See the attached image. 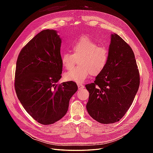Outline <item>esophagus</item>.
<instances>
[{
  "label": "esophagus",
  "mask_w": 153,
  "mask_h": 153,
  "mask_svg": "<svg viewBox=\"0 0 153 153\" xmlns=\"http://www.w3.org/2000/svg\"><path fill=\"white\" fill-rule=\"evenodd\" d=\"M77 85H78V89H83V88L84 87V85L82 84H80V83H78Z\"/></svg>",
  "instance_id": "34e87169"
}]
</instances>
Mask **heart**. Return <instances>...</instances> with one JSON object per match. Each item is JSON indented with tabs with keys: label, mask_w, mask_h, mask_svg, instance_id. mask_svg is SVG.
Instances as JSON below:
<instances>
[{
	"label": "heart",
	"mask_w": 153,
	"mask_h": 153,
	"mask_svg": "<svg viewBox=\"0 0 153 153\" xmlns=\"http://www.w3.org/2000/svg\"><path fill=\"white\" fill-rule=\"evenodd\" d=\"M72 53H63L61 61L62 66L71 69L76 59L78 60L80 66L73 68L64 73V79L82 83L91 75L97 76L106 68L109 59L108 49L105 46H99L88 37H81L71 45Z\"/></svg>",
	"instance_id": "heart-1"
}]
</instances>
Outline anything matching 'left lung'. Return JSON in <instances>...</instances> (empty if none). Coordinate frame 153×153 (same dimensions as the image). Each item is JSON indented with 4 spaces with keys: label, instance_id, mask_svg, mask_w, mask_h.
Returning <instances> with one entry per match:
<instances>
[{
    "label": "left lung",
    "instance_id": "8db88e82",
    "mask_svg": "<svg viewBox=\"0 0 153 153\" xmlns=\"http://www.w3.org/2000/svg\"><path fill=\"white\" fill-rule=\"evenodd\" d=\"M108 51L104 70L93 83L85 85L89 92L87 112L101 124L120 121L131 105L140 85L139 71L130 46L113 34Z\"/></svg>",
    "mask_w": 153,
    "mask_h": 153
}]
</instances>
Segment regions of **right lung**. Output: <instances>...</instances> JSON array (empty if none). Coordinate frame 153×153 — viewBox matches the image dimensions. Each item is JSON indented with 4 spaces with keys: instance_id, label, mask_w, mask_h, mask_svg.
<instances>
[{
    "instance_id": "obj_1",
    "label": "right lung",
    "mask_w": 153,
    "mask_h": 153,
    "mask_svg": "<svg viewBox=\"0 0 153 153\" xmlns=\"http://www.w3.org/2000/svg\"><path fill=\"white\" fill-rule=\"evenodd\" d=\"M61 45L56 30H43L22 49L17 59V97L27 112L41 124H52L62 119L78 90L73 81L56 84L62 71Z\"/></svg>"
}]
</instances>
